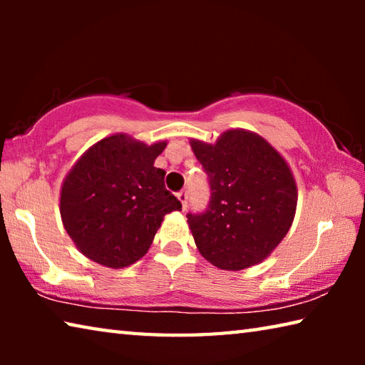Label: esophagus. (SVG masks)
<instances>
[{
    "mask_svg": "<svg viewBox=\"0 0 365 365\" xmlns=\"http://www.w3.org/2000/svg\"><path fill=\"white\" fill-rule=\"evenodd\" d=\"M177 197H178V201L182 202V207H183V209L187 207V202H188V193H187V190L178 191V193H177Z\"/></svg>",
    "mask_w": 365,
    "mask_h": 365,
    "instance_id": "esophagus-1",
    "label": "esophagus"
}]
</instances>
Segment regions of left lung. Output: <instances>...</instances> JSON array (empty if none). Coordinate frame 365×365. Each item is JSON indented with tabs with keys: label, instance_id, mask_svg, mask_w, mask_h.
Here are the masks:
<instances>
[{
	"label": "left lung",
	"instance_id": "1",
	"mask_svg": "<svg viewBox=\"0 0 365 365\" xmlns=\"http://www.w3.org/2000/svg\"><path fill=\"white\" fill-rule=\"evenodd\" d=\"M209 177L205 214H188L197 251L222 270L267 259L293 224L298 187L287 159L256 132L230 128L215 143L190 138Z\"/></svg>",
	"mask_w": 365,
	"mask_h": 365
}]
</instances>
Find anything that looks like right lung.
Instances as JSON below:
<instances>
[{"label":"right lung","instance_id":"obj_1","mask_svg":"<svg viewBox=\"0 0 365 365\" xmlns=\"http://www.w3.org/2000/svg\"><path fill=\"white\" fill-rule=\"evenodd\" d=\"M168 141L146 145L127 133H113L91 145L64 177L59 193L63 225L90 261L123 269L143 257L164 215L180 211L165 190L154 160Z\"/></svg>","mask_w":365,"mask_h":365}]
</instances>
